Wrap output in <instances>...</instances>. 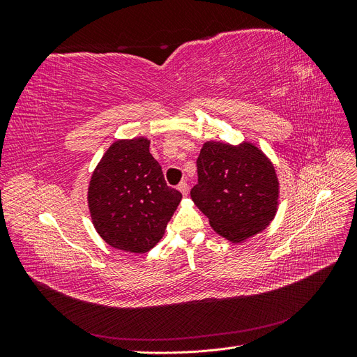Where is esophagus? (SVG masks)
<instances>
[{"label":"esophagus","instance_id":"34e87169","mask_svg":"<svg viewBox=\"0 0 357 357\" xmlns=\"http://www.w3.org/2000/svg\"><path fill=\"white\" fill-rule=\"evenodd\" d=\"M177 189H178V190H180V192H181L183 195H185V197L188 195V192H189V186H188V183H186V181H181L180 185L177 186Z\"/></svg>","mask_w":357,"mask_h":357}]
</instances>
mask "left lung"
<instances>
[{
  "instance_id": "obj_1",
  "label": "left lung",
  "mask_w": 357,
  "mask_h": 357,
  "mask_svg": "<svg viewBox=\"0 0 357 357\" xmlns=\"http://www.w3.org/2000/svg\"><path fill=\"white\" fill-rule=\"evenodd\" d=\"M198 185L192 201L211 228L232 243L262 232L278 207V178L261 149L244 142L204 143L197 159Z\"/></svg>"
}]
</instances>
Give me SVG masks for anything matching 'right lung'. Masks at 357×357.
Listing matches in <instances>:
<instances>
[{
    "label": "right lung",
    "instance_id": "right-lung-1",
    "mask_svg": "<svg viewBox=\"0 0 357 357\" xmlns=\"http://www.w3.org/2000/svg\"><path fill=\"white\" fill-rule=\"evenodd\" d=\"M149 147L146 137L117 139L89 181L88 205L96 232L107 244L129 253L153 248L181 201V193L167 186Z\"/></svg>",
    "mask_w": 357,
    "mask_h": 357
}]
</instances>
